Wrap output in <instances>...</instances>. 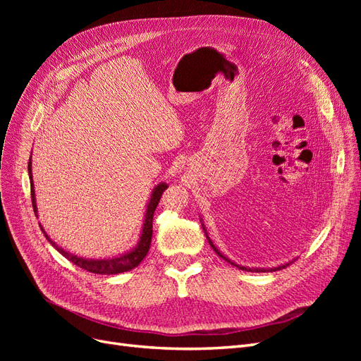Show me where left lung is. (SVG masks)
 <instances>
[{"instance_id":"obj_1","label":"left lung","mask_w":361,"mask_h":361,"mask_svg":"<svg viewBox=\"0 0 361 361\" xmlns=\"http://www.w3.org/2000/svg\"><path fill=\"white\" fill-rule=\"evenodd\" d=\"M207 239H209V238H207ZM209 244H211V247L214 248V251H215V253L218 255V256H220V257H223L224 260H227L228 262V264H231V265H233V267H236V268H239V269H243V271H251V272H268V271H277V269H283V268H286L289 264H286V265H281V267H277V268H271V269H265V268H245V267H241V265H236V264H233V262L232 260H228L224 255H221L220 253V251H218V248L212 244V241H209Z\"/></svg>"}]
</instances>
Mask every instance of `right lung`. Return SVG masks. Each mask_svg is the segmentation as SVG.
Returning <instances> with one entry per match:
<instances>
[{
  "instance_id": "1",
  "label": "right lung",
  "mask_w": 361,
  "mask_h": 361,
  "mask_svg": "<svg viewBox=\"0 0 361 361\" xmlns=\"http://www.w3.org/2000/svg\"><path fill=\"white\" fill-rule=\"evenodd\" d=\"M28 173H30V185H31V202H32V209L37 214V207H36V199H35V188H32V176H31V158L28 162ZM167 185L166 183H159L158 187L154 190L150 195V200L147 204V209H146V216H145V224H143V232H141L140 236V243L133 250L129 251V253L123 255V256H118L114 259H99V260H94V259H82L78 256H73L68 251H64L63 248H60L56 243L49 239V236L45 233V231L42 228V232L45 233L47 239L51 243V245L54 248H57L59 253H61L64 257L69 259L72 264H75L76 267H80L85 271L93 272V274H120V272H125L133 269L135 267H138V264L141 260L145 259V256L149 253V248H150V243H152V223H154V214L157 206L159 203V199L162 192L166 191Z\"/></svg>"
}]
</instances>
